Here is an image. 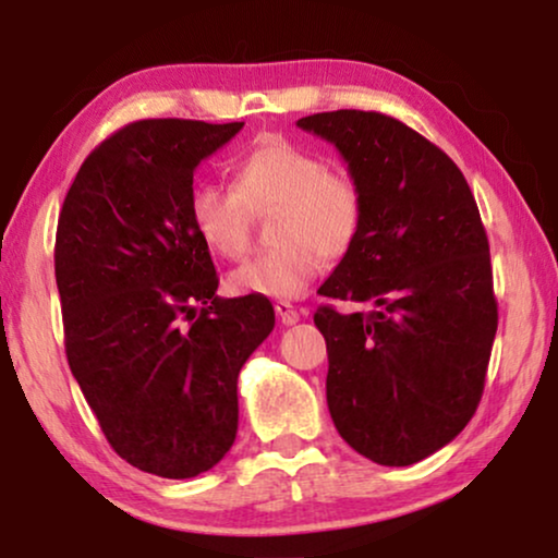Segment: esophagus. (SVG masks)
Wrapping results in <instances>:
<instances>
[{"mask_svg":"<svg viewBox=\"0 0 558 558\" xmlns=\"http://www.w3.org/2000/svg\"><path fill=\"white\" fill-rule=\"evenodd\" d=\"M274 310H277V317L281 319V325H296L302 317V312L289 302H277L274 304Z\"/></svg>","mask_w":558,"mask_h":558,"instance_id":"obj_1","label":"esophagus"}]
</instances>
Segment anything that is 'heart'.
I'll return each instance as SVG.
<instances>
[{"mask_svg":"<svg viewBox=\"0 0 558 558\" xmlns=\"http://www.w3.org/2000/svg\"><path fill=\"white\" fill-rule=\"evenodd\" d=\"M235 187L197 182L190 193V220L210 251L239 258L248 248L251 210L277 208L264 251L228 277L233 294L294 300L325 269L355 246L363 228V193L348 172L332 170L317 151L284 136H262L233 165Z\"/></svg>","mask_w":558,"mask_h":558,"instance_id":"b5f03b06","label":"heart"}]
</instances>
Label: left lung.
I'll return each mask as SVG.
<instances>
[{
    "label": "left lung",
    "instance_id": "left-lung-1",
    "mask_svg": "<svg viewBox=\"0 0 558 558\" xmlns=\"http://www.w3.org/2000/svg\"><path fill=\"white\" fill-rule=\"evenodd\" d=\"M335 144L363 193V228L319 287L371 312H315L327 409L355 452L407 468L449 445L483 399L498 330L490 246L472 190L437 144L378 111L296 121Z\"/></svg>",
    "mask_w": 558,
    "mask_h": 558
}]
</instances>
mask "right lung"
Instances as JSON below:
<instances>
[{"label": "right lung", "mask_w": 558, "mask_h": 558, "mask_svg": "<svg viewBox=\"0 0 558 558\" xmlns=\"http://www.w3.org/2000/svg\"><path fill=\"white\" fill-rule=\"evenodd\" d=\"M243 121H134L98 144L56 235L65 355L121 460L185 480L239 432V373L274 330L266 296L223 300L190 220L195 167Z\"/></svg>", "instance_id": "1"}]
</instances>
